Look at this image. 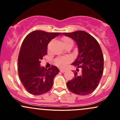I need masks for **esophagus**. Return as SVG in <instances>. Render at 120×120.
<instances>
[{
  "instance_id": "obj_1",
  "label": "esophagus",
  "mask_w": 120,
  "mask_h": 120,
  "mask_svg": "<svg viewBox=\"0 0 120 120\" xmlns=\"http://www.w3.org/2000/svg\"><path fill=\"white\" fill-rule=\"evenodd\" d=\"M60 72H61V73H64L66 71L65 70H64V69H60Z\"/></svg>"
}]
</instances>
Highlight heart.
<instances>
[{
  "label": "heart",
  "instance_id": "b5f03b06",
  "mask_svg": "<svg viewBox=\"0 0 120 120\" xmlns=\"http://www.w3.org/2000/svg\"><path fill=\"white\" fill-rule=\"evenodd\" d=\"M63 43L64 45H67L68 43H72V40L69 38H64L63 39ZM71 61V58L68 56H64V57H58L55 60V64L57 66L61 68H64V67L67 66V64Z\"/></svg>",
  "mask_w": 120,
  "mask_h": 120
}]
</instances>
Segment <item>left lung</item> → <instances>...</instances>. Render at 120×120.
I'll return each mask as SVG.
<instances>
[{
  "label": "left lung",
  "mask_w": 120,
  "mask_h": 120,
  "mask_svg": "<svg viewBox=\"0 0 120 120\" xmlns=\"http://www.w3.org/2000/svg\"><path fill=\"white\" fill-rule=\"evenodd\" d=\"M61 34L70 37L76 43L78 55L71 65L81 68L80 75L75 72L74 78L67 82V86L69 90L75 94H90L98 86L103 73L104 57L99 44L85 31L79 30Z\"/></svg>",
  "instance_id": "obj_1"
}]
</instances>
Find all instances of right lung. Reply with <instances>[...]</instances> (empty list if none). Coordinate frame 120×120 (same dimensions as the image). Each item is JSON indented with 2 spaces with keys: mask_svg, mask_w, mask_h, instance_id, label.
<instances>
[{
  "mask_svg": "<svg viewBox=\"0 0 120 120\" xmlns=\"http://www.w3.org/2000/svg\"><path fill=\"white\" fill-rule=\"evenodd\" d=\"M60 34L36 30L23 41L18 58V72L23 86L31 94L39 95L49 91L55 77L60 72L56 66L47 69L40 64L47 55L48 44Z\"/></svg>",
  "mask_w": 120,
  "mask_h": 120,
  "instance_id": "1",
  "label": "right lung"
}]
</instances>
